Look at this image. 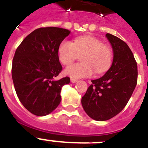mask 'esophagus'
Returning a JSON list of instances; mask_svg holds the SVG:
<instances>
[{"instance_id":"esophagus-1","label":"esophagus","mask_w":148,"mask_h":148,"mask_svg":"<svg viewBox=\"0 0 148 148\" xmlns=\"http://www.w3.org/2000/svg\"><path fill=\"white\" fill-rule=\"evenodd\" d=\"M77 81H78V80L77 79H75V78H71L72 83H75V82H77Z\"/></svg>"}]
</instances>
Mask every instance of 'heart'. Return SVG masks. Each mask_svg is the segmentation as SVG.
I'll return each instance as SVG.
<instances>
[{
  "label": "heart",
  "mask_w": 148,
  "mask_h": 148,
  "mask_svg": "<svg viewBox=\"0 0 148 148\" xmlns=\"http://www.w3.org/2000/svg\"><path fill=\"white\" fill-rule=\"evenodd\" d=\"M81 55L83 62L69 65L64 70L66 75L81 78L90 77L94 71L97 75L102 74L110 67L113 52L100 39L91 36L77 37L74 42L64 40L59 45L58 56L63 64H70Z\"/></svg>",
  "instance_id": "1"
}]
</instances>
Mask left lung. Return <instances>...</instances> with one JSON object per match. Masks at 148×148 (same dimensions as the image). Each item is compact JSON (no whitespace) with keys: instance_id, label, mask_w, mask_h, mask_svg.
Wrapping results in <instances>:
<instances>
[{"instance_id":"obj_1","label":"left lung","mask_w":148,"mask_h":148,"mask_svg":"<svg viewBox=\"0 0 148 148\" xmlns=\"http://www.w3.org/2000/svg\"><path fill=\"white\" fill-rule=\"evenodd\" d=\"M106 36L114 51L112 67L103 76L92 81L81 98L86 113L97 121L108 120L118 114L137 84V64L128 45L111 34Z\"/></svg>"}]
</instances>
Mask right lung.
Returning <instances> with one entry per match:
<instances>
[{
    "label": "right lung",
    "mask_w": 148,
    "mask_h": 148,
    "mask_svg": "<svg viewBox=\"0 0 148 148\" xmlns=\"http://www.w3.org/2000/svg\"><path fill=\"white\" fill-rule=\"evenodd\" d=\"M70 34L57 27L37 28L16 50L12 67L14 89L21 103L33 114L45 116L55 110L62 86L70 83L69 77L55 80L62 70L59 46Z\"/></svg>",
    "instance_id": "add662e5"
}]
</instances>
